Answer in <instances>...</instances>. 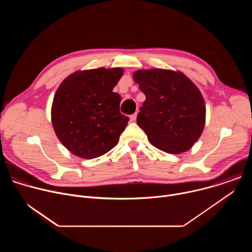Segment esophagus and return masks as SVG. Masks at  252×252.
Returning <instances> with one entry per match:
<instances>
[{
  "mask_svg": "<svg viewBox=\"0 0 252 252\" xmlns=\"http://www.w3.org/2000/svg\"><path fill=\"white\" fill-rule=\"evenodd\" d=\"M136 113H134L133 115H131V116H129V119H130V121L131 122H135V120H136Z\"/></svg>",
  "mask_w": 252,
  "mask_h": 252,
  "instance_id": "34e87169",
  "label": "esophagus"
}]
</instances>
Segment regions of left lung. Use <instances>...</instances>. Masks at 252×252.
Returning <instances> with one entry per match:
<instances>
[{
	"instance_id": "obj_1",
	"label": "left lung",
	"mask_w": 252,
	"mask_h": 252,
	"mask_svg": "<svg viewBox=\"0 0 252 252\" xmlns=\"http://www.w3.org/2000/svg\"><path fill=\"white\" fill-rule=\"evenodd\" d=\"M133 80L146 94L136 118L157 149L168 154L189 150L202 133L205 103L196 86L181 71L140 69Z\"/></svg>"
}]
</instances>
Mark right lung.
Wrapping results in <instances>:
<instances>
[{
	"label": "right lung",
	"mask_w": 252,
	"mask_h": 252,
	"mask_svg": "<svg viewBox=\"0 0 252 252\" xmlns=\"http://www.w3.org/2000/svg\"><path fill=\"white\" fill-rule=\"evenodd\" d=\"M121 67L94 68L68 76L52 105V123L63 145L82 158H98L114 149L129 121L121 114V96L113 90Z\"/></svg>",
	"instance_id": "add662e5"
}]
</instances>
